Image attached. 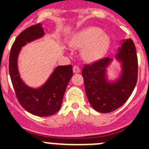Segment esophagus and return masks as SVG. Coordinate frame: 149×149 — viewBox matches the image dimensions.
<instances>
[{"instance_id":"1","label":"esophagus","mask_w":149,"mask_h":149,"mask_svg":"<svg viewBox=\"0 0 149 149\" xmlns=\"http://www.w3.org/2000/svg\"><path fill=\"white\" fill-rule=\"evenodd\" d=\"M80 72H81V70H80V68H79L78 66H77V65H74V66H73V72H74V73L77 74V73H79Z\"/></svg>"}]
</instances>
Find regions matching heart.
Segmentation results:
<instances>
[{
    "label": "heart",
    "mask_w": 149,
    "mask_h": 149,
    "mask_svg": "<svg viewBox=\"0 0 149 149\" xmlns=\"http://www.w3.org/2000/svg\"><path fill=\"white\" fill-rule=\"evenodd\" d=\"M72 48H83L81 56L86 62L93 63L101 59L110 48L111 40L102 29L89 27L74 33L68 41Z\"/></svg>",
    "instance_id": "b5f03b06"
}]
</instances>
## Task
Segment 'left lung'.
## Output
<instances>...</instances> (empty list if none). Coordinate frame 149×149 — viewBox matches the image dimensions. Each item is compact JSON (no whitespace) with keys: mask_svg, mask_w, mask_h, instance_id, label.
<instances>
[{"mask_svg":"<svg viewBox=\"0 0 149 149\" xmlns=\"http://www.w3.org/2000/svg\"><path fill=\"white\" fill-rule=\"evenodd\" d=\"M116 60L120 63L121 72L115 80H109L107 69L113 58L102 59L82 70L85 91L91 106L100 113H110L125 103L137 81L138 61L132 39H124L117 50Z\"/></svg>","mask_w":149,"mask_h":149,"instance_id":"8db88e82","label":"left lung"}]
</instances>
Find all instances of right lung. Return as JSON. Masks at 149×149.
Listing matches in <instances>:
<instances>
[{"instance_id": "1", "label": "right lung", "mask_w": 149, "mask_h": 149, "mask_svg": "<svg viewBox=\"0 0 149 149\" xmlns=\"http://www.w3.org/2000/svg\"><path fill=\"white\" fill-rule=\"evenodd\" d=\"M44 35L41 23L24 30L13 44L9 61L10 78L19 103L27 112L41 117L53 115L60 110L67 85L73 75L72 65H58L39 87H30L24 82L18 67L19 53L22 47Z\"/></svg>"}]
</instances>
